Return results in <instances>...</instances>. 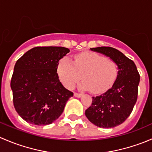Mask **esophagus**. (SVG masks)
Listing matches in <instances>:
<instances>
[{"mask_svg":"<svg viewBox=\"0 0 152 152\" xmlns=\"http://www.w3.org/2000/svg\"><path fill=\"white\" fill-rule=\"evenodd\" d=\"M82 94H81V93H74V96L75 97H77V98H80L82 97Z\"/></svg>","mask_w":152,"mask_h":152,"instance_id":"obj_1","label":"esophagus"}]
</instances>
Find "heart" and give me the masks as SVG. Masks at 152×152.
<instances>
[{"label": "heart", "mask_w": 152, "mask_h": 152, "mask_svg": "<svg viewBox=\"0 0 152 152\" xmlns=\"http://www.w3.org/2000/svg\"><path fill=\"white\" fill-rule=\"evenodd\" d=\"M57 73L65 87L73 89L81 79L79 87L90 90L93 93H102L108 90L118 76V67L114 62L94 52L76 54L72 62L68 57L59 60Z\"/></svg>", "instance_id": "heart-1"}]
</instances>
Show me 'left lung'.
Returning <instances> with one entry per match:
<instances>
[{
	"label": "left lung",
	"instance_id": "obj_1",
	"mask_svg": "<svg viewBox=\"0 0 152 152\" xmlns=\"http://www.w3.org/2000/svg\"><path fill=\"white\" fill-rule=\"evenodd\" d=\"M90 49L109 56L117 65L118 71L113 87L93 97L85 115L97 126L113 128L124 123L132 112L137 99L140 74L134 62L117 49L105 46Z\"/></svg>",
	"mask_w": 152,
	"mask_h": 152
}]
</instances>
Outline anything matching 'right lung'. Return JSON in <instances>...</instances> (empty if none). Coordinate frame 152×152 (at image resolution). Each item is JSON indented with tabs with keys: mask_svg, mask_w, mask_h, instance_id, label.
I'll list each match as a JSON object with an SVG mask.
<instances>
[{
	"mask_svg": "<svg viewBox=\"0 0 152 152\" xmlns=\"http://www.w3.org/2000/svg\"><path fill=\"white\" fill-rule=\"evenodd\" d=\"M69 52L64 47H35L17 61L11 80L13 104L28 123L52 124L73 96L62 85L57 73L59 61Z\"/></svg>",
	"mask_w": 152,
	"mask_h": 152,
	"instance_id": "add662e5",
	"label": "right lung"
}]
</instances>
